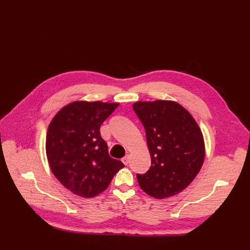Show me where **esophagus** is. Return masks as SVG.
Here are the masks:
<instances>
[{"mask_svg":"<svg viewBox=\"0 0 250 250\" xmlns=\"http://www.w3.org/2000/svg\"><path fill=\"white\" fill-rule=\"evenodd\" d=\"M122 161H123V163H124L125 165H127V164H128V162H129V155L125 156Z\"/></svg>","mask_w":250,"mask_h":250,"instance_id":"esophagus-1","label":"esophagus"}]
</instances>
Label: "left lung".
Here are the masks:
<instances>
[{
	"label": "left lung",
	"instance_id": "1",
	"mask_svg": "<svg viewBox=\"0 0 250 250\" xmlns=\"http://www.w3.org/2000/svg\"><path fill=\"white\" fill-rule=\"evenodd\" d=\"M133 108L146 130L152 165L137 174L140 188L162 200L187 188L205 160V141L193 116L171 100L137 101Z\"/></svg>",
	"mask_w": 250,
	"mask_h": 250
}]
</instances>
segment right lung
I'll list each match as a JSON object with an SVG mask.
<instances>
[{"label": "right lung", "mask_w": 250, "mask_h": 250, "mask_svg": "<svg viewBox=\"0 0 250 250\" xmlns=\"http://www.w3.org/2000/svg\"><path fill=\"white\" fill-rule=\"evenodd\" d=\"M117 102L73 101L60 109L47 129L45 151L51 172L73 193L90 199L106 189L125 165L111 158L100 125Z\"/></svg>", "instance_id": "obj_1"}]
</instances>
